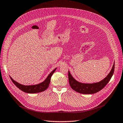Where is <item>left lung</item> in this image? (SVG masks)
Here are the masks:
<instances>
[{"mask_svg":"<svg viewBox=\"0 0 123 123\" xmlns=\"http://www.w3.org/2000/svg\"><path fill=\"white\" fill-rule=\"evenodd\" d=\"M114 71V62L110 73L107 77L98 82L93 83H84L80 82L73 78L68 71V80L72 89L76 92L85 94H92L102 90L110 81Z\"/></svg>","mask_w":123,"mask_h":123,"instance_id":"1","label":"left lung"}]
</instances>
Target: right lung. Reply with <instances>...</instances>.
<instances>
[{"instance_id": "add662e5", "label": "right lung", "mask_w": 123, "mask_h": 123, "mask_svg": "<svg viewBox=\"0 0 123 123\" xmlns=\"http://www.w3.org/2000/svg\"><path fill=\"white\" fill-rule=\"evenodd\" d=\"M57 69L55 68V69H54L48 75L47 78H46L43 82H42L39 84H37V85H30V86H25L23 85H21V84L15 81V80H14L12 77L10 76V78H11V80L13 83L20 90H22L23 92L27 93H37L42 92L43 91H44L46 90L49 85V83L50 82V79L51 76L52 74L54 73L55 71Z\"/></svg>"}]
</instances>
